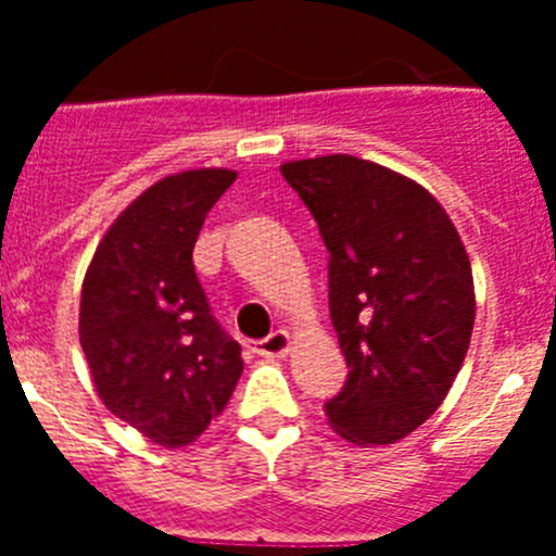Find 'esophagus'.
<instances>
[{
	"label": "esophagus",
	"instance_id": "obj_1",
	"mask_svg": "<svg viewBox=\"0 0 556 556\" xmlns=\"http://www.w3.org/2000/svg\"><path fill=\"white\" fill-rule=\"evenodd\" d=\"M289 345H292L289 333L283 331V328H278V331H273L269 337L255 342V353H262V356H269V358H281L289 353Z\"/></svg>",
	"mask_w": 556,
	"mask_h": 556
}]
</instances>
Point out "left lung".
<instances>
[{"mask_svg":"<svg viewBox=\"0 0 556 556\" xmlns=\"http://www.w3.org/2000/svg\"><path fill=\"white\" fill-rule=\"evenodd\" d=\"M281 175L317 219L328 308L348 381L326 404L348 443L390 445L443 404L470 345V258L434 194L353 155L287 161Z\"/></svg>","mask_w":556,"mask_h":556,"instance_id":"obj_1","label":"left lung"}]
</instances>
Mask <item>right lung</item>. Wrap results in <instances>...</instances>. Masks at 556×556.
<instances>
[{"label":"right lung","instance_id":"1","mask_svg":"<svg viewBox=\"0 0 556 556\" xmlns=\"http://www.w3.org/2000/svg\"><path fill=\"white\" fill-rule=\"evenodd\" d=\"M233 169H186L141 191L105 230L80 294L97 395L164 448L191 445L228 406L242 348L219 328L191 250Z\"/></svg>","mask_w":556,"mask_h":556}]
</instances>
